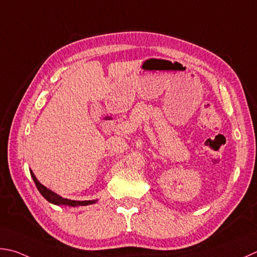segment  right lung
Masks as SVG:
<instances>
[{
	"instance_id": "add662e5",
	"label": "right lung",
	"mask_w": 257,
	"mask_h": 257,
	"mask_svg": "<svg viewBox=\"0 0 257 257\" xmlns=\"http://www.w3.org/2000/svg\"><path fill=\"white\" fill-rule=\"evenodd\" d=\"M30 174L35 181L37 189L39 190V192L46 198V200H48L49 202L53 205L57 206H68V207H79V206H87V205H93L97 202V200H84V201H77V200H70V199H66V198H62L61 196L57 195L56 192L51 191L50 189H48L47 187H45L43 185H41L40 182L38 181V179L36 178L35 173L32 172V170H30Z\"/></svg>"
}]
</instances>
